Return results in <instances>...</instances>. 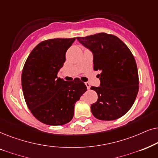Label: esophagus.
I'll return each mask as SVG.
<instances>
[{
	"instance_id": "obj_1",
	"label": "esophagus",
	"mask_w": 158,
	"mask_h": 158,
	"mask_svg": "<svg viewBox=\"0 0 158 158\" xmlns=\"http://www.w3.org/2000/svg\"><path fill=\"white\" fill-rule=\"evenodd\" d=\"M85 85L87 86V87L88 89H90V84L89 82H85Z\"/></svg>"
}]
</instances>
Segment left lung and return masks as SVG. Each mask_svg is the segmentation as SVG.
Wrapping results in <instances>:
<instances>
[{
    "mask_svg": "<svg viewBox=\"0 0 158 158\" xmlns=\"http://www.w3.org/2000/svg\"><path fill=\"white\" fill-rule=\"evenodd\" d=\"M77 40L93 55L94 69L100 87H92L98 94L91 105L92 115L102 121H113L125 115L133 106L139 91L136 64L131 52L118 37L99 33Z\"/></svg>",
    "mask_w": 158,
    "mask_h": 158,
    "instance_id": "1",
    "label": "left lung"
}]
</instances>
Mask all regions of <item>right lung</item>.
<instances>
[{"label": "right lung", "mask_w": 158, "mask_h": 158, "mask_svg": "<svg viewBox=\"0 0 158 158\" xmlns=\"http://www.w3.org/2000/svg\"><path fill=\"white\" fill-rule=\"evenodd\" d=\"M75 40L41 42L31 50L23 68L22 87L26 103L34 116L45 124L60 126L71 121L75 103L87 91L78 78L66 81L57 77Z\"/></svg>", "instance_id": "obj_1"}]
</instances>
